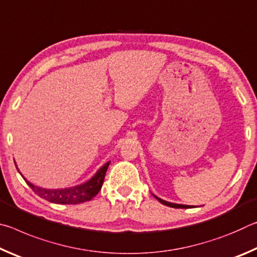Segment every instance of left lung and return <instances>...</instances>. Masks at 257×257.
I'll list each match as a JSON object with an SVG mask.
<instances>
[{
  "instance_id": "left-lung-1",
  "label": "left lung",
  "mask_w": 257,
  "mask_h": 257,
  "mask_svg": "<svg viewBox=\"0 0 257 257\" xmlns=\"http://www.w3.org/2000/svg\"><path fill=\"white\" fill-rule=\"evenodd\" d=\"M154 197L158 199L160 203H162V204H164V205L170 206V207H173V208H189V207H193V206H190V205H184V204H176V203L167 202V201H164V199H162V198L155 196V195H154Z\"/></svg>"
}]
</instances>
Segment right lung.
<instances>
[{
	"label": "right lung",
	"mask_w": 257,
	"mask_h": 257,
	"mask_svg": "<svg viewBox=\"0 0 257 257\" xmlns=\"http://www.w3.org/2000/svg\"><path fill=\"white\" fill-rule=\"evenodd\" d=\"M16 164V162H15ZM110 165V161L106 162L105 164H103L101 168L98 169L97 172L90 178L89 180H87L84 184L73 186V187H68V188H56V189H50V188H43V187H38L35 186L32 182L28 181L26 178L21 175V172L19 171L18 167H16L18 169V171L25 181L27 182V185L32 188L35 193H36L38 196H41L42 198L46 199L51 203H55V204H80L87 201H90L93 197H95L97 195V193L102 188L104 178H105V173Z\"/></svg>",
	"instance_id": "right-lung-1"
}]
</instances>
